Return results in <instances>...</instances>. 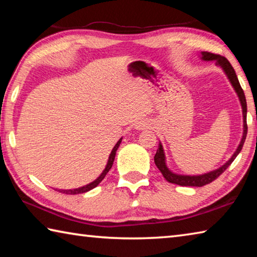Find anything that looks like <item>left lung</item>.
<instances>
[{"label":"left lung","instance_id":"1","mask_svg":"<svg viewBox=\"0 0 257 257\" xmlns=\"http://www.w3.org/2000/svg\"><path fill=\"white\" fill-rule=\"evenodd\" d=\"M201 59L203 61H215V64L217 67L222 68V70L224 71L225 75H227L228 79L230 81V84L232 85L234 92L237 93L239 102H240V105L242 108V121H243V132H242V138L239 145L237 147V150L234 153L232 154L231 158H230L227 162H225L223 165H221L220 168L215 169V170L210 171L207 173H203V175H197V176H187V175H178V173L172 172L170 169L167 167V163H165V154H164V150L162 144H159V149L156 151V154L154 156V162L156 164V167L159 168V170L162 173L163 177L165 178V180L171 182V184H176L179 186H190V187H202L205 186L207 184H210L213 180H215L217 177L227 170V168L230 164L233 162V160L237 158V155L240 153V151L242 149L243 143H245V139L247 136V103H246V97L245 94H243V90L240 87V84H239L238 78L236 76V72H234L233 68L231 64H230L229 61L224 58V56L217 55V54H213L210 53V52H202L201 53Z\"/></svg>","mask_w":257,"mask_h":257}]
</instances>
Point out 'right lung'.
I'll return each mask as SVG.
<instances>
[{
  "instance_id": "right-lung-1",
  "label": "right lung",
  "mask_w": 257,
  "mask_h": 257,
  "mask_svg": "<svg viewBox=\"0 0 257 257\" xmlns=\"http://www.w3.org/2000/svg\"><path fill=\"white\" fill-rule=\"evenodd\" d=\"M121 141H122V138H120L119 141H118V143H116V144L114 145V147H113L111 154H110V156H108L106 167H105V169H104L101 175H99V177L97 178V179H95L93 182H90V184H88V185L79 187V188H75V189H59L58 191H60V193H63V194H67V195H77V194L86 193V191H89V190H92L93 188H95V187H96L99 184V182H101L104 179V178H105L106 173L110 171V169L112 168L113 161H114V158H115L116 150H118V147L120 146Z\"/></svg>"
}]
</instances>
